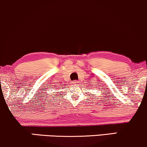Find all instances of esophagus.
<instances>
[{"label": "esophagus", "mask_w": 147, "mask_h": 147, "mask_svg": "<svg viewBox=\"0 0 147 147\" xmlns=\"http://www.w3.org/2000/svg\"><path fill=\"white\" fill-rule=\"evenodd\" d=\"M72 84H74V85H76V84H78V83H79V82L78 81H77V80H75V81H73V82H72Z\"/></svg>", "instance_id": "1"}]
</instances>
